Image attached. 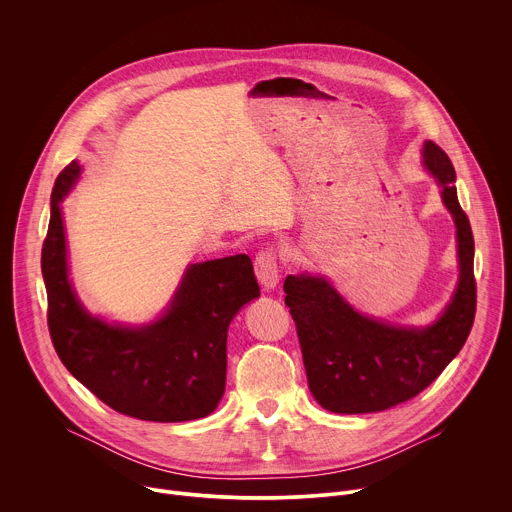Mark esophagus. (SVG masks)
Wrapping results in <instances>:
<instances>
[{
    "label": "esophagus",
    "instance_id": "obj_1",
    "mask_svg": "<svg viewBox=\"0 0 512 512\" xmlns=\"http://www.w3.org/2000/svg\"><path fill=\"white\" fill-rule=\"evenodd\" d=\"M255 275L265 289H273L279 283V261L273 249H265L255 257Z\"/></svg>",
    "mask_w": 512,
    "mask_h": 512
}]
</instances>
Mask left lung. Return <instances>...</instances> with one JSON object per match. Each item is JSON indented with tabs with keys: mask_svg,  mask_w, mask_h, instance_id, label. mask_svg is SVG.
Listing matches in <instances>:
<instances>
[{
	"mask_svg": "<svg viewBox=\"0 0 512 512\" xmlns=\"http://www.w3.org/2000/svg\"><path fill=\"white\" fill-rule=\"evenodd\" d=\"M423 166L440 186L456 225L460 277L452 300L429 326H395L356 312L322 275H287L285 306L296 322L308 385L332 413H375L429 387L462 350L476 314L474 237L458 202L456 170L433 141Z\"/></svg>",
	"mask_w": 512,
	"mask_h": 512,
	"instance_id": "1",
	"label": "left lung"
}]
</instances>
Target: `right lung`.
<instances>
[{
    "label": "right lung",
    "mask_w": 512,
    "mask_h": 512,
    "mask_svg": "<svg viewBox=\"0 0 512 512\" xmlns=\"http://www.w3.org/2000/svg\"><path fill=\"white\" fill-rule=\"evenodd\" d=\"M81 176L70 162L50 196L42 245L50 338L68 373L111 409L158 423L210 415L227 381V332L259 298L247 255L202 261L186 273L164 314L143 326L109 324L85 310L68 277L60 202Z\"/></svg>",
    "instance_id": "right-lung-1"
}]
</instances>
